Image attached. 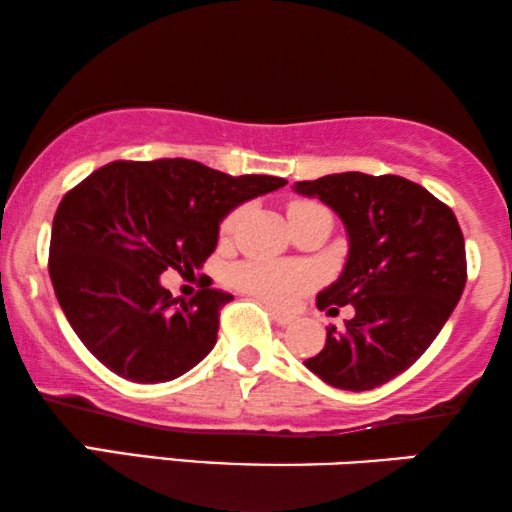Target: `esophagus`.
I'll return each instance as SVG.
<instances>
[{
  "mask_svg": "<svg viewBox=\"0 0 512 512\" xmlns=\"http://www.w3.org/2000/svg\"><path fill=\"white\" fill-rule=\"evenodd\" d=\"M270 315H272V320L280 324V327H289V324L294 322V317L284 315V313H280V310H275V308H270Z\"/></svg>",
  "mask_w": 512,
  "mask_h": 512,
  "instance_id": "esophagus-1",
  "label": "esophagus"
}]
</instances>
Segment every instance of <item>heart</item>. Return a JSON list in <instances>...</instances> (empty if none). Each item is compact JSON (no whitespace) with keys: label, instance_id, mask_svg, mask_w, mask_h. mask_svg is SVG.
<instances>
[{"label":"heart","instance_id":"1","mask_svg":"<svg viewBox=\"0 0 512 512\" xmlns=\"http://www.w3.org/2000/svg\"><path fill=\"white\" fill-rule=\"evenodd\" d=\"M320 207L315 202H294L289 207V214L301 209ZM237 214L225 218L221 235L230 237L237 228ZM230 282L244 294L258 298V301L275 305V308H289L298 296L313 289L315 272L305 265L298 263H277V261H263V258H251V261H242L232 265Z\"/></svg>","mask_w":512,"mask_h":512}]
</instances>
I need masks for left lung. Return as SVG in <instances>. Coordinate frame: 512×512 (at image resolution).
<instances>
[{"instance_id":"left-lung-1","label":"left lung","mask_w":512,"mask_h":512,"mask_svg":"<svg viewBox=\"0 0 512 512\" xmlns=\"http://www.w3.org/2000/svg\"><path fill=\"white\" fill-rule=\"evenodd\" d=\"M298 195L322 199L348 232L341 277L317 294V308L345 329H327L313 374L341 390H374L407 371L440 334L466 287V242L454 211L402 176L360 171L298 181Z\"/></svg>"}]
</instances>
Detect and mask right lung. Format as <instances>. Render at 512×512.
<instances>
[{
    "instance_id": "obj_1",
    "label": "right lung",
    "mask_w": 512,
    "mask_h": 512,
    "mask_svg": "<svg viewBox=\"0 0 512 512\" xmlns=\"http://www.w3.org/2000/svg\"><path fill=\"white\" fill-rule=\"evenodd\" d=\"M284 185L183 157L110 162L75 185L53 216L49 275L86 350L134 383L171 381L202 362L232 296L209 280L190 301L174 298L159 275L202 268L223 218Z\"/></svg>"
}]
</instances>
